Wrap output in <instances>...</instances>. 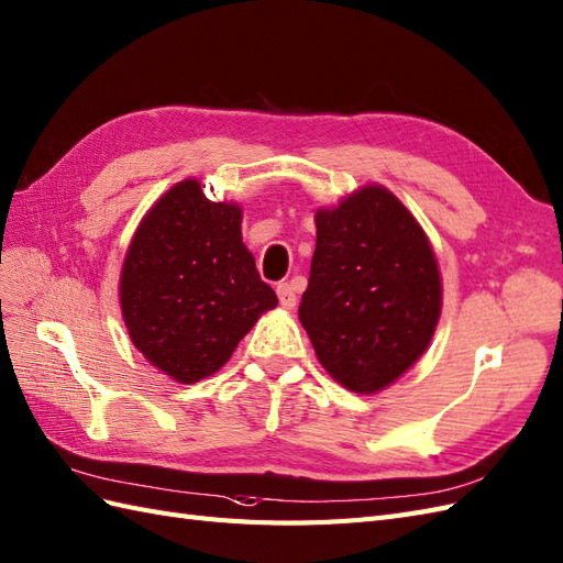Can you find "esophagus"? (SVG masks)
Wrapping results in <instances>:
<instances>
[{
  "label": "esophagus",
  "instance_id": "1",
  "mask_svg": "<svg viewBox=\"0 0 563 563\" xmlns=\"http://www.w3.org/2000/svg\"><path fill=\"white\" fill-rule=\"evenodd\" d=\"M276 292H278L280 305H283L285 309H295V305H297V295H295V285H292V283H280Z\"/></svg>",
  "mask_w": 563,
  "mask_h": 563
}]
</instances>
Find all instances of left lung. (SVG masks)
Listing matches in <instances>:
<instances>
[{"mask_svg": "<svg viewBox=\"0 0 563 563\" xmlns=\"http://www.w3.org/2000/svg\"><path fill=\"white\" fill-rule=\"evenodd\" d=\"M442 285L421 225L368 185L316 213V252L299 321L323 368L358 395L378 393L435 333Z\"/></svg>", "mask_w": 563, "mask_h": 563, "instance_id": "obj_1", "label": "left lung"}]
</instances>
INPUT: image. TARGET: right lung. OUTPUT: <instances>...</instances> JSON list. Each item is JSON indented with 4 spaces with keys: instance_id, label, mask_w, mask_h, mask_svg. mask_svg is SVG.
I'll use <instances>...</instances> for the list:
<instances>
[{
    "instance_id": "add662e5",
    "label": "right lung",
    "mask_w": 563,
    "mask_h": 563,
    "mask_svg": "<svg viewBox=\"0 0 563 563\" xmlns=\"http://www.w3.org/2000/svg\"><path fill=\"white\" fill-rule=\"evenodd\" d=\"M242 211L183 180L144 216L125 254L121 309L147 362L178 383L219 371L278 305L242 244Z\"/></svg>"
}]
</instances>
